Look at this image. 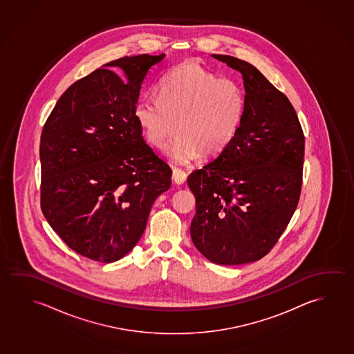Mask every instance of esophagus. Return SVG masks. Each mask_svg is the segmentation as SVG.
<instances>
[{"label":"esophagus","mask_w":354,"mask_h":354,"mask_svg":"<svg viewBox=\"0 0 354 354\" xmlns=\"http://www.w3.org/2000/svg\"><path fill=\"white\" fill-rule=\"evenodd\" d=\"M172 180H174L176 185H183L185 180H187V174L185 171L180 169H174V174H172Z\"/></svg>","instance_id":"34e87169"}]
</instances>
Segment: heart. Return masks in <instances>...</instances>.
Wrapping results in <instances>:
<instances>
[{"label":"heart","mask_w":354,"mask_h":354,"mask_svg":"<svg viewBox=\"0 0 354 354\" xmlns=\"http://www.w3.org/2000/svg\"><path fill=\"white\" fill-rule=\"evenodd\" d=\"M160 98H141L135 117L152 145L169 144L176 122L178 136L167 151L171 161L187 165L203 152L213 158L237 135L246 109L241 84L220 79L196 60L176 65L160 84Z\"/></svg>","instance_id":"1"}]
</instances>
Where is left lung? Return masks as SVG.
Masks as SVG:
<instances>
[{
    "mask_svg": "<svg viewBox=\"0 0 354 354\" xmlns=\"http://www.w3.org/2000/svg\"><path fill=\"white\" fill-rule=\"evenodd\" d=\"M212 57L241 73L246 109L230 145L187 180L196 196L192 241L213 263H251L270 252L297 209L303 130L292 103L250 62Z\"/></svg>",
    "mask_w": 354,
    "mask_h": 354,
    "instance_id": "left-lung-1",
    "label": "left lung"
}]
</instances>
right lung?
Listing matches in <instances>:
<instances>
[{"label":"right lung","instance_id":"obj_1","mask_svg":"<svg viewBox=\"0 0 354 354\" xmlns=\"http://www.w3.org/2000/svg\"><path fill=\"white\" fill-rule=\"evenodd\" d=\"M165 54L124 57L71 84L40 138L41 210L75 252L112 263L145 231L172 169L135 117L141 84Z\"/></svg>","mask_w":354,"mask_h":354}]
</instances>
